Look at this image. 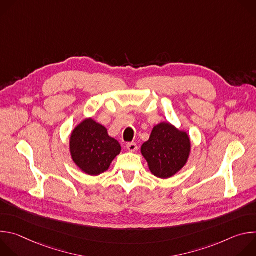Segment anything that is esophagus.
Returning a JSON list of instances; mask_svg holds the SVG:
<instances>
[{"instance_id":"esophagus-1","label":"esophagus","mask_w":256,"mask_h":256,"mask_svg":"<svg viewBox=\"0 0 256 256\" xmlns=\"http://www.w3.org/2000/svg\"><path fill=\"white\" fill-rule=\"evenodd\" d=\"M126 149L130 151V152H136L138 150V144L136 142H128L126 144Z\"/></svg>"}]
</instances>
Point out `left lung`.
<instances>
[{
    "label": "left lung",
    "mask_w": 256,
    "mask_h": 256,
    "mask_svg": "<svg viewBox=\"0 0 256 256\" xmlns=\"http://www.w3.org/2000/svg\"><path fill=\"white\" fill-rule=\"evenodd\" d=\"M190 149V138L186 132L179 130L169 122H161L154 126L140 152L152 174L167 179L184 167Z\"/></svg>",
    "instance_id": "8db88e82"
}]
</instances>
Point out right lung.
<instances>
[{
	"label": "right lung",
	"mask_w": 256,
	"mask_h": 256,
	"mask_svg": "<svg viewBox=\"0 0 256 256\" xmlns=\"http://www.w3.org/2000/svg\"><path fill=\"white\" fill-rule=\"evenodd\" d=\"M120 151V142L109 136L107 130L92 118H87L78 124L70 138L72 161L91 176H97L108 170Z\"/></svg>",
	"instance_id": "right-lung-1"
}]
</instances>
